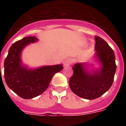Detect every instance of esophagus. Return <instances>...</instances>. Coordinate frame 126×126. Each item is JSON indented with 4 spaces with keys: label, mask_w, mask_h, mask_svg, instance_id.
<instances>
[{
    "label": "esophagus",
    "mask_w": 126,
    "mask_h": 126,
    "mask_svg": "<svg viewBox=\"0 0 126 126\" xmlns=\"http://www.w3.org/2000/svg\"><path fill=\"white\" fill-rule=\"evenodd\" d=\"M71 64V59H67L64 61V67H69Z\"/></svg>",
    "instance_id": "1"
}]
</instances>
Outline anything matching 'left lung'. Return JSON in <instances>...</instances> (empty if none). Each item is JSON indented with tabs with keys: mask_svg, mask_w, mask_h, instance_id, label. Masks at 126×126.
I'll list each match as a JSON object with an SVG mask.
<instances>
[{
	"mask_svg": "<svg viewBox=\"0 0 126 126\" xmlns=\"http://www.w3.org/2000/svg\"><path fill=\"white\" fill-rule=\"evenodd\" d=\"M95 40L94 61L99 67L90 62L76 63L69 80L71 90L77 95L89 100L99 97L109 90L116 70L113 50L101 38L95 36Z\"/></svg>",
	"mask_w": 126,
	"mask_h": 126,
	"instance_id": "left-lung-1",
	"label": "left lung"
}]
</instances>
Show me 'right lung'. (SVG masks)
Here are the masks:
<instances>
[{"mask_svg":"<svg viewBox=\"0 0 126 126\" xmlns=\"http://www.w3.org/2000/svg\"><path fill=\"white\" fill-rule=\"evenodd\" d=\"M38 41L35 36H27L13 44L4 64L6 84L17 95L25 99L42 94L47 88L53 75L63 68L62 64L29 68L23 63L21 53L23 49Z\"/></svg>","mask_w":126,"mask_h":126,"instance_id":"right-lung-1","label":"right lung"}]
</instances>
